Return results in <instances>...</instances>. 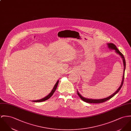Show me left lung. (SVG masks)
Listing matches in <instances>:
<instances>
[{"label":"left lung","instance_id":"1","mask_svg":"<svg viewBox=\"0 0 131 131\" xmlns=\"http://www.w3.org/2000/svg\"><path fill=\"white\" fill-rule=\"evenodd\" d=\"M107 47L108 48L111 49V50H115L116 53H117V54H118L119 56L121 57L122 59L123 60V64H124V72H123V78H122V83L120 85V86H119V88L118 89V90L114 93H113V94H112V95H110L109 96L104 98V99H88V98H85L82 95H81L79 92H78V91H77V93L78 95L80 96V97L83 101L85 102L88 103H95V104H98V103H103L105 102L106 101H107V100H110V99H111L112 97H113L114 95H115L116 94H117L119 92V91L120 90V89H121L123 84L124 83V75H125V71L126 69V61H125V58L123 56V54L119 51L118 49L117 48L116 46L112 43H107Z\"/></svg>","mask_w":131,"mask_h":131}]
</instances>
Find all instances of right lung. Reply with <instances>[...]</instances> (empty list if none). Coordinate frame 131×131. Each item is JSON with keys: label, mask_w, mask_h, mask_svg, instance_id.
<instances>
[{"label": "right lung", "mask_w": 131, "mask_h": 131, "mask_svg": "<svg viewBox=\"0 0 131 131\" xmlns=\"http://www.w3.org/2000/svg\"><path fill=\"white\" fill-rule=\"evenodd\" d=\"M59 80H58L56 83L55 84V85H54L52 90H51V91L50 92V93L48 95H47L46 96H45V97L41 99H40V100H34V101H32V102H43V101H45L46 100H48V99H49L52 95L53 94V93H54V92L56 91L57 88V86H58V85L59 84Z\"/></svg>", "instance_id": "right-lung-1"}]
</instances>
